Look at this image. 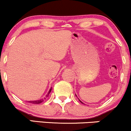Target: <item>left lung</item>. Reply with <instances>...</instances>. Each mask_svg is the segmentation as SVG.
I'll list each match as a JSON object with an SVG mask.
<instances>
[{
    "mask_svg": "<svg viewBox=\"0 0 131 131\" xmlns=\"http://www.w3.org/2000/svg\"><path fill=\"white\" fill-rule=\"evenodd\" d=\"M79 101H80V102H81V103H82V102H81V100H79Z\"/></svg>",
    "mask_w": 131,
    "mask_h": 131,
    "instance_id": "left-lung-1",
    "label": "left lung"
}]
</instances>
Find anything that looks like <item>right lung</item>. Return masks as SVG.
Segmentation results:
<instances>
[{
    "instance_id": "add662e5",
    "label": "right lung",
    "mask_w": 131,
    "mask_h": 131,
    "mask_svg": "<svg viewBox=\"0 0 131 131\" xmlns=\"http://www.w3.org/2000/svg\"><path fill=\"white\" fill-rule=\"evenodd\" d=\"M51 90H52V88L50 89V91H49V92H48L47 95L46 96V98H47V97L49 96V94H50V92H51ZM46 98H44L43 99H40V100H36V101H29V103H34V104H39V103H41L42 102H43V100L46 99Z\"/></svg>"
}]
</instances>
